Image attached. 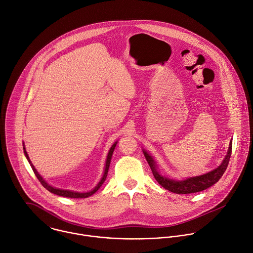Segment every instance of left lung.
Listing matches in <instances>:
<instances>
[{
  "label": "left lung",
  "mask_w": 253,
  "mask_h": 253,
  "mask_svg": "<svg viewBox=\"0 0 253 253\" xmlns=\"http://www.w3.org/2000/svg\"><path fill=\"white\" fill-rule=\"evenodd\" d=\"M232 146H233V139L230 143V147H229L227 156L225 157L224 161L217 169H215L214 170H212L208 173H205L203 175L189 177L184 180H173V179H169L168 177L161 175L157 169V165H156V162L153 159V157L145 150H143V153H144V156L152 169V172H153L156 180L164 188L168 189L170 192L176 193V194H189V193L203 191V190L211 187L212 185H214L216 182H218L220 180V178L223 176L224 172L226 171V169L228 168L230 158L232 155Z\"/></svg>",
  "instance_id": "1"
}]
</instances>
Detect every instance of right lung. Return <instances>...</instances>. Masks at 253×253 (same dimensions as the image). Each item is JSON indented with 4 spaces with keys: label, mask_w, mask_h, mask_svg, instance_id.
<instances>
[{
    "label": "right lung",
    "mask_w": 253,
    "mask_h": 253,
    "mask_svg": "<svg viewBox=\"0 0 253 253\" xmlns=\"http://www.w3.org/2000/svg\"><path fill=\"white\" fill-rule=\"evenodd\" d=\"M116 144H117V142H115V143L112 145V147L110 148V150H109V152H108L107 159H106V163H105V168H104V173H103V175H102V178L100 179V181L97 183V185H96L91 191L85 192V193H80V192L71 191V190L59 189V188H56V187H53V186L49 185V184L42 178V176L37 172V170L35 169V168H34L33 165L31 164V162H30V160H29V158H28V155H27V153H26V151H25L24 146H23V152H24V155H25V157H26L28 163L30 164V167H31V169H32L34 174L36 175V177L38 178V180L40 181V183L43 185V187L46 188L48 191H50L51 193H54V194H56V195L63 196V197H69V198H86V197H89V196H91L92 194H94V193L100 188V186L103 184V182L105 181L106 176H107V172H108V169H109V165H110V161H111V158H112V154H113V151H114V149H115Z\"/></svg>",
    "instance_id": "obj_1"
}]
</instances>
